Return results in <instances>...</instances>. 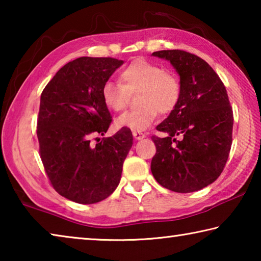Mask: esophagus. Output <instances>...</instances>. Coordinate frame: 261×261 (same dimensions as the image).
<instances>
[{
    "label": "esophagus",
    "instance_id": "1",
    "mask_svg": "<svg viewBox=\"0 0 261 261\" xmlns=\"http://www.w3.org/2000/svg\"><path fill=\"white\" fill-rule=\"evenodd\" d=\"M132 135H134V137H135V138H136L137 140H139V139H143L144 137H145V135L143 134V132H140V131H137V130L132 131Z\"/></svg>",
    "mask_w": 261,
    "mask_h": 261
}]
</instances>
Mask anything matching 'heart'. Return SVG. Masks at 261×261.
I'll list each match as a JSON object with an SVG mask.
<instances>
[{
    "mask_svg": "<svg viewBox=\"0 0 261 261\" xmlns=\"http://www.w3.org/2000/svg\"><path fill=\"white\" fill-rule=\"evenodd\" d=\"M121 83L103 84L101 95L105 105L114 112H122L130 95L138 93L135 110L116 120V125L131 130H145L153 124L159 113L169 115L177 107L182 96V83L177 74L167 71L160 64L147 60H136L120 72Z\"/></svg>",
    "mask_w": 261,
    "mask_h": 261,
    "instance_id": "1",
    "label": "heart"
}]
</instances>
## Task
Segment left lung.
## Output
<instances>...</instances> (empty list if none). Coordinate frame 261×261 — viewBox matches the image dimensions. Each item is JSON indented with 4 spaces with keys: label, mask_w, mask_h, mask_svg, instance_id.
Instances as JSON below:
<instances>
[{
    "label": "left lung",
    "mask_w": 261,
    "mask_h": 261,
    "mask_svg": "<svg viewBox=\"0 0 261 261\" xmlns=\"http://www.w3.org/2000/svg\"><path fill=\"white\" fill-rule=\"evenodd\" d=\"M153 55L177 70L182 96L156 126L167 137L152 136L156 148L152 174L174 192L198 191L219 177L230 153L233 114L226 86L206 61L191 53L173 49Z\"/></svg>",
    "instance_id": "obj_1"
}]
</instances>
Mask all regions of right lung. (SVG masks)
Listing matches in <instances>:
<instances>
[{"mask_svg": "<svg viewBox=\"0 0 261 261\" xmlns=\"http://www.w3.org/2000/svg\"><path fill=\"white\" fill-rule=\"evenodd\" d=\"M121 64L113 57H79L61 68L41 93L37 136L42 165L55 191L78 204H95L115 191L132 146L125 127L94 138L113 121L101 91Z\"/></svg>", "mask_w": 261, "mask_h": 261, "instance_id": "right-lung-1", "label": "right lung"}]
</instances>
